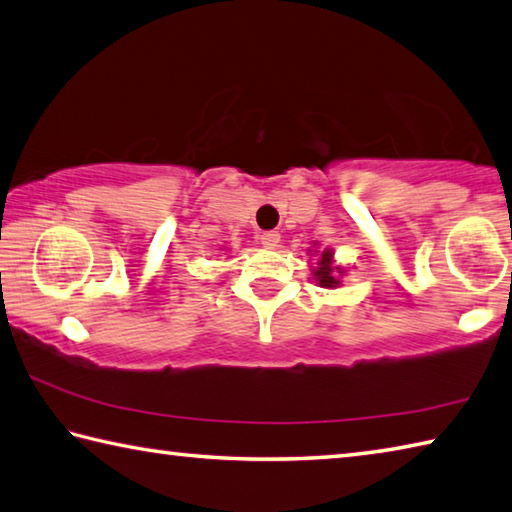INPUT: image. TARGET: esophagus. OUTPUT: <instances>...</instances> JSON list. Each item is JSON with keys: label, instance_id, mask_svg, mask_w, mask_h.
I'll return each instance as SVG.
<instances>
[{"label": "esophagus", "instance_id": "1", "mask_svg": "<svg viewBox=\"0 0 512 512\" xmlns=\"http://www.w3.org/2000/svg\"><path fill=\"white\" fill-rule=\"evenodd\" d=\"M262 244L264 248H277V244H280V232H262Z\"/></svg>", "mask_w": 512, "mask_h": 512}]
</instances>
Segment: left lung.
Wrapping results in <instances>:
<instances>
[{
    "label": "left lung",
    "mask_w": 512,
    "mask_h": 512,
    "mask_svg": "<svg viewBox=\"0 0 512 512\" xmlns=\"http://www.w3.org/2000/svg\"><path fill=\"white\" fill-rule=\"evenodd\" d=\"M309 255L315 257V264L311 266V277L320 288H338L342 286V277L349 273V266L336 262V253L333 248H320V244H313L309 248Z\"/></svg>",
    "instance_id": "obj_1"
}]
</instances>
